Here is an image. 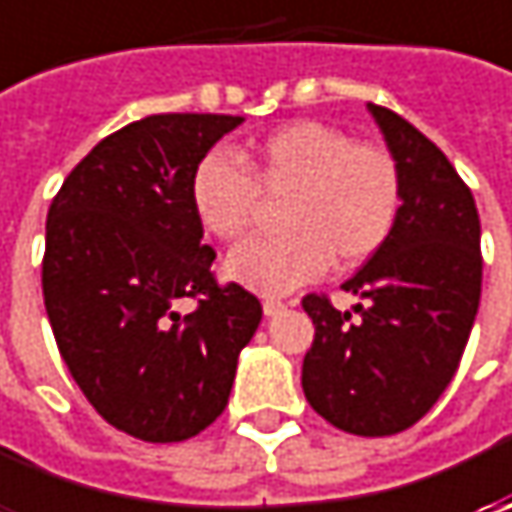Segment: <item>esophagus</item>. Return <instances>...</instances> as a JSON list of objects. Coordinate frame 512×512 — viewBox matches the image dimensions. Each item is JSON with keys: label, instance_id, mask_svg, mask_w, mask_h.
<instances>
[{"label": "esophagus", "instance_id": "obj_1", "mask_svg": "<svg viewBox=\"0 0 512 512\" xmlns=\"http://www.w3.org/2000/svg\"><path fill=\"white\" fill-rule=\"evenodd\" d=\"M262 310H265V316H279V313L285 310V302H279V299H265V302H262Z\"/></svg>", "mask_w": 512, "mask_h": 512}]
</instances>
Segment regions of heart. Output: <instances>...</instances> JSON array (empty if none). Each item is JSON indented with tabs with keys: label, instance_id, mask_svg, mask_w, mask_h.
Masks as SVG:
<instances>
[{
	"label": "heart",
	"instance_id": "heart-1",
	"mask_svg": "<svg viewBox=\"0 0 512 512\" xmlns=\"http://www.w3.org/2000/svg\"><path fill=\"white\" fill-rule=\"evenodd\" d=\"M250 177L233 153L207 150L190 170L193 216L216 239L242 236L259 199L256 185L287 190L285 233L247 239L225 273L265 296H282L319 279L327 267H356L382 250L402 216V170L390 150L353 142L350 133L296 119L247 150ZM257 182L253 183L252 179Z\"/></svg>",
	"mask_w": 512,
	"mask_h": 512
}]
</instances>
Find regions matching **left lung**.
Wrapping results in <instances>:
<instances>
[{
    "mask_svg": "<svg viewBox=\"0 0 512 512\" xmlns=\"http://www.w3.org/2000/svg\"><path fill=\"white\" fill-rule=\"evenodd\" d=\"M402 170L390 242L344 282L362 302L305 296L316 336L302 364L310 407L344 433L393 436L422 419L456 376L482 299V225L470 187L399 113L367 105Z\"/></svg>",
    "mask_w": 512,
    "mask_h": 512,
    "instance_id": "left-lung-1",
    "label": "left lung"
}]
</instances>
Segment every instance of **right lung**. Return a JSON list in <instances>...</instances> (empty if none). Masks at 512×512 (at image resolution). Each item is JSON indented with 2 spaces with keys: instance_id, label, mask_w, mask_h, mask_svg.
<instances>
[{
  "instance_id": "obj_1",
  "label": "right lung",
  "mask_w": 512,
  "mask_h": 512,
  "mask_svg": "<svg viewBox=\"0 0 512 512\" xmlns=\"http://www.w3.org/2000/svg\"><path fill=\"white\" fill-rule=\"evenodd\" d=\"M242 116L156 113L102 139L48 210L42 293L59 353L96 413L142 442L222 416L262 305L210 273L190 170ZM193 298L182 317L175 305Z\"/></svg>"
}]
</instances>
